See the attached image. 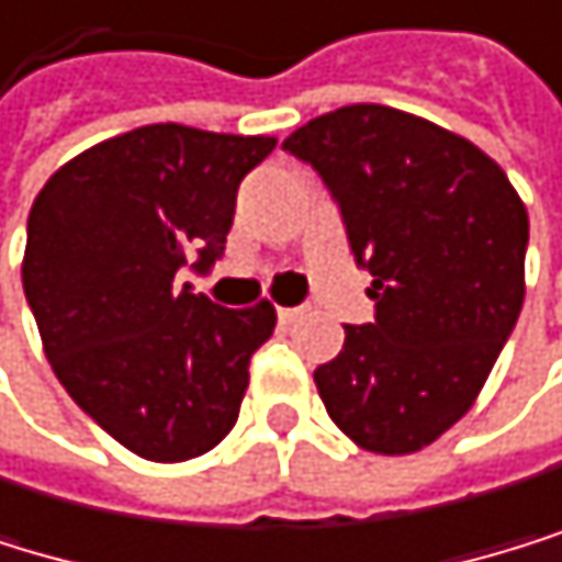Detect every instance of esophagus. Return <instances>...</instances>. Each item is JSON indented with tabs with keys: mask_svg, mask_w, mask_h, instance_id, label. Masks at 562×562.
I'll use <instances>...</instances> for the list:
<instances>
[{
	"mask_svg": "<svg viewBox=\"0 0 562 562\" xmlns=\"http://www.w3.org/2000/svg\"><path fill=\"white\" fill-rule=\"evenodd\" d=\"M300 317H303L300 306H279V321H283V324H296Z\"/></svg>",
	"mask_w": 562,
	"mask_h": 562,
	"instance_id": "34e87169",
	"label": "esophagus"
}]
</instances>
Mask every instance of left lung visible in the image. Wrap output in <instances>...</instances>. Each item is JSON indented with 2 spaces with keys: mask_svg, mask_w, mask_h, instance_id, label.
I'll list each match as a JSON object with an SVG mask.
<instances>
[{
  "mask_svg": "<svg viewBox=\"0 0 562 562\" xmlns=\"http://www.w3.org/2000/svg\"><path fill=\"white\" fill-rule=\"evenodd\" d=\"M341 204L375 321L314 372L351 443L403 457L461 419L519 321L529 214L495 159L389 105H345L283 143Z\"/></svg>",
  "mask_w": 562,
  "mask_h": 562,
  "instance_id": "1",
  "label": "left lung"
}]
</instances>
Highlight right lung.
<instances>
[{"label":"right lung","instance_id":"1","mask_svg":"<svg viewBox=\"0 0 562 562\" xmlns=\"http://www.w3.org/2000/svg\"><path fill=\"white\" fill-rule=\"evenodd\" d=\"M272 136L143 125L78 153L43 183L26 221L23 290L54 375L101 430L156 464L232 434L248 358L276 306L225 310L177 286L225 252L241 177Z\"/></svg>","mask_w":562,"mask_h":562}]
</instances>
